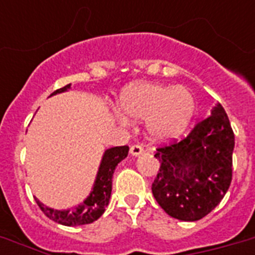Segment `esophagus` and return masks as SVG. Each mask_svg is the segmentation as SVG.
<instances>
[{
  "mask_svg": "<svg viewBox=\"0 0 255 255\" xmlns=\"http://www.w3.org/2000/svg\"><path fill=\"white\" fill-rule=\"evenodd\" d=\"M129 153H131L132 156H139L143 153V148L140 147V145H131V148H129Z\"/></svg>",
  "mask_w": 255,
  "mask_h": 255,
  "instance_id": "esophagus-1",
  "label": "esophagus"
}]
</instances>
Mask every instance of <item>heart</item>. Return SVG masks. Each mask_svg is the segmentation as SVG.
<instances>
[{
    "label": "heart",
    "mask_w": 255,
    "mask_h": 255,
    "mask_svg": "<svg viewBox=\"0 0 255 255\" xmlns=\"http://www.w3.org/2000/svg\"><path fill=\"white\" fill-rule=\"evenodd\" d=\"M119 103L127 116L145 120L148 137L157 143L178 139L188 129L197 110L190 90L157 83L128 86L120 94ZM118 118L122 123H128L122 114H118Z\"/></svg>",
    "instance_id": "obj_1"
}]
</instances>
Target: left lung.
<instances>
[{"label":"left lung","mask_w":255,"mask_h":255,"mask_svg":"<svg viewBox=\"0 0 255 255\" xmlns=\"http://www.w3.org/2000/svg\"><path fill=\"white\" fill-rule=\"evenodd\" d=\"M234 133L221 104L178 143L156 149L152 193L165 213L197 221L221 202L232 182Z\"/></svg>","instance_id":"left-lung-1"}]
</instances>
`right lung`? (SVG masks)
<instances>
[{
	"instance_id": "add662e5",
	"label": "right lung",
	"mask_w": 255,
	"mask_h": 255,
	"mask_svg": "<svg viewBox=\"0 0 255 255\" xmlns=\"http://www.w3.org/2000/svg\"><path fill=\"white\" fill-rule=\"evenodd\" d=\"M70 87L71 85L65 86L57 91H54L50 96L67 91ZM128 149L129 148L127 145H122V147L108 148L107 151L104 152L92 190L82 204L75 208H71V209L58 210L43 205L38 198H35L38 206L50 220H53L61 225L78 226L96 221L104 213V210L110 202L112 190V176H114L116 165L127 157Z\"/></svg>"
}]
</instances>
